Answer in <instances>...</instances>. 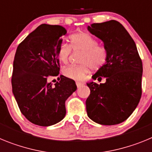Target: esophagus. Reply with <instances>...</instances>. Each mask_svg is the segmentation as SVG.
<instances>
[{
	"label": "esophagus",
	"instance_id": "1",
	"mask_svg": "<svg viewBox=\"0 0 152 152\" xmlns=\"http://www.w3.org/2000/svg\"><path fill=\"white\" fill-rule=\"evenodd\" d=\"M76 85H77V88H80L81 86L84 85V83L79 82V81H76Z\"/></svg>",
	"mask_w": 152,
	"mask_h": 152
}]
</instances>
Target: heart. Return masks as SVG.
Instances as JSON below:
<instances>
[{
    "label": "heart",
    "instance_id": "heart-1",
    "mask_svg": "<svg viewBox=\"0 0 152 152\" xmlns=\"http://www.w3.org/2000/svg\"><path fill=\"white\" fill-rule=\"evenodd\" d=\"M70 45L61 43L57 48V57L63 64L68 61L72 48L74 51L83 52L80 58L81 64L70 65L63 70L64 76L76 80H83L91 68L97 70L107 61V49L98 45V42L93 36L86 33H74L69 36Z\"/></svg>",
    "mask_w": 152,
    "mask_h": 152
}]
</instances>
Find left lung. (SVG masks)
<instances>
[{
    "label": "left lung",
    "instance_id": "obj_1",
    "mask_svg": "<svg viewBox=\"0 0 152 152\" xmlns=\"http://www.w3.org/2000/svg\"><path fill=\"white\" fill-rule=\"evenodd\" d=\"M88 29L103 41L107 61L92 76L94 80L106 77V82L87 84L91 90L87 113L98 124H119L129 117L140 100L142 60L134 40L118 21L93 23Z\"/></svg>",
    "mask_w": 152,
    "mask_h": 152
}]
</instances>
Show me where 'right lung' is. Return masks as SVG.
<instances>
[{"mask_svg": "<svg viewBox=\"0 0 152 152\" xmlns=\"http://www.w3.org/2000/svg\"><path fill=\"white\" fill-rule=\"evenodd\" d=\"M66 29L42 24L17 47L13 60L12 91L20 112L35 125L49 126L64 119L65 101L77 89L75 80L60 75L59 82L48 83L59 75L57 48Z\"/></svg>", "mask_w": 152, "mask_h": 152, "instance_id": "1", "label": "right lung"}]
</instances>
